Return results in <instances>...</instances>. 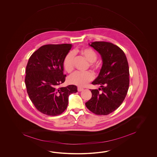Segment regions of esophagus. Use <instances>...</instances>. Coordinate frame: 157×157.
<instances>
[{"label":"esophagus","mask_w":157,"mask_h":157,"mask_svg":"<svg viewBox=\"0 0 157 157\" xmlns=\"http://www.w3.org/2000/svg\"><path fill=\"white\" fill-rule=\"evenodd\" d=\"M83 90V89L82 88V87H78V88H77V90H78V91H82Z\"/></svg>","instance_id":"1"}]
</instances>
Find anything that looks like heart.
Returning <instances> with one entry per match:
<instances>
[{"label":"heart","mask_w":157,"mask_h":157,"mask_svg":"<svg viewBox=\"0 0 157 157\" xmlns=\"http://www.w3.org/2000/svg\"><path fill=\"white\" fill-rule=\"evenodd\" d=\"M80 53L90 63L95 62L97 59V54L94 50L90 48H85L80 50ZM75 54L70 52L67 54L63 60V66L65 70L70 72L74 69V59ZM93 68H95L93 64H90ZM93 74L90 72H75L68 77V81L71 84L80 86H85L87 83L93 79Z\"/></svg>","instance_id":"b5f03b06"}]
</instances>
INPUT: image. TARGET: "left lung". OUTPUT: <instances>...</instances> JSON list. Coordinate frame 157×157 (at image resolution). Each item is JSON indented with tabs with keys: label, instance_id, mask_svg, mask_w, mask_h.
<instances>
[{
	"label": "left lung",
	"instance_id": "8db88e82",
	"mask_svg": "<svg viewBox=\"0 0 157 157\" xmlns=\"http://www.w3.org/2000/svg\"><path fill=\"white\" fill-rule=\"evenodd\" d=\"M89 45L100 54L103 64L92 82L100 88L90 90L92 97L85 105L94 113L107 115L120 106L127 95L130 82L127 58L123 50L111 43L95 41Z\"/></svg>",
	"mask_w": 157,
	"mask_h": 157
}]
</instances>
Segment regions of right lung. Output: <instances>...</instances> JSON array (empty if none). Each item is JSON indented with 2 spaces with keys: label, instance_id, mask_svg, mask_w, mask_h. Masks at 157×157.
Wrapping results in <instances>:
<instances>
[{
  "label": "right lung",
  "instance_id": "1",
  "mask_svg": "<svg viewBox=\"0 0 157 157\" xmlns=\"http://www.w3.org/2000/svg\"><path fill=\"white\" fill-rule=\"evenodd\" d=\"M72 44H48L39 48L30 57L26 69L27 92L41 113L51 116L62 113L67 108L68 97L77 92L76 86L58 88L65 81L63 60Z\"/></svg>",
  "mask_w": 157,
  "mask_h": 157
}]
</instances>
